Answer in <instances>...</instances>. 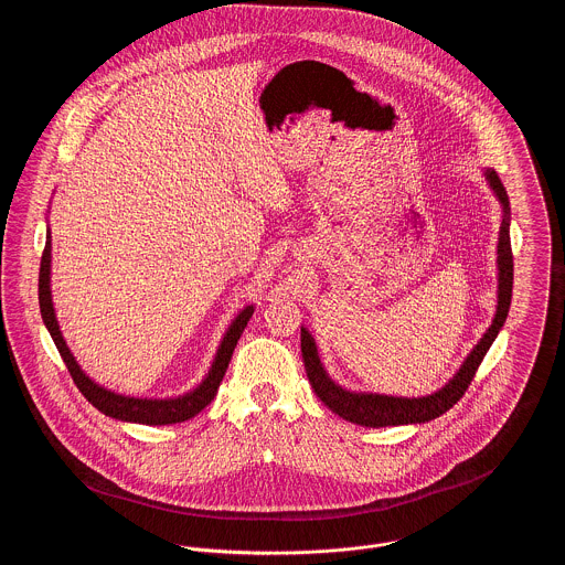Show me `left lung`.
I'll use <instances>...</instances> for the list:
<instances>
[{"instance_id":"8db88e82","label":"left lung","mask_w":565,"mask_h":565,"mask_svg":"<svg viewBox=\"0 0 565 565\" xmlns=\"http://www.w3.org/2000/svg\"><path fill=\"white\" fill-rule=\"evenodd\" d=\"M484 180L489 189L493 191L498 204L502 206V222L498 231V245H495V267H498V291H495V313L491 326L483 332L479 343L470 350L461 367L455 372V376L437 392L428 396L417 398H404V396H387V394H372V392H350L334 383L330 374L326 372L316 337L309 332V328L302 326V359L307 367L309 383L313 385L316 396L322 401L332 413L339 417L367 426V428H381V426H403V424H424L439 415H444L448 408L461 401L468 385L472 383L481 361H483L489 345L498 337L500 328L507 322L509 307H511V289H513V254H511V237H509V224H511V209H509V195L498 178V173L489 167L483 169Z\"/></svg>"}]
</instances>
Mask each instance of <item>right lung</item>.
Segmentation results:
<instances>
[{"label": "right lung", "mask_w": 565, "mask_h": 565, "mask_svg": "<svg viewBox=\"0 0 565 565\" xmlns=\"http://www.w3.org/2000/svg\"><path fill=\"white\" fill-rule=\"evenodd\" d=\"M39 305H41V316L43 323L50 330L74 383L78 385L82 396L93 404L97 411H102L104 415L113 417V419H121V422H132V424H146V426H164V424H178V422H186L193 415H198L206 404L211 403L220 390V383L228 370L233 350L242 337L243 328L249 322L252 313H254V305H245L242 311L237 313V318L231 322L228 330L224 332V339L215 352V359L211 363L209 374L202 379V383L182 394V396H171V398H137V396H126V394H117L99 383H95L90 376H86V372L82 370L81 363L76 361V356L72 354L61 326L56 318V309L52 302V233L47 226V235H45V249L41 256V271H39Z\"/></svg>", "instance_id": "1"}]
</instances>
